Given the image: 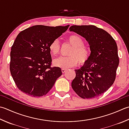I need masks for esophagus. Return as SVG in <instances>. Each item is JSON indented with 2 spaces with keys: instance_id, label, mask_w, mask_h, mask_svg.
I'll use <instances>...</instances> for the list:
<instances>
[{
  "instance_id": "obj_1",
  "label": "esophagus",
  "mask_w": 129,
  "mask_h": 129,
  "mask_svg": "<svg viewBox=\"0 0 129 129\" xmlns=\"http://www.w3.org/2000/svg\"><path fill=\"white\" fill-rule=\"evenodd\" d=\"M61 71H62V73H65V72L67 71V70L65 69H63V68H62V69H61Z\"/></svg>"
}]
</instances>
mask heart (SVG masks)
I'll return each mask as SVG.
<instances>
[{
	"mask_svg": "<svg viewBox=\"0 0 129 129\" xmlns=\"http://www.w3.org/2000/svg\"><path fill=\"white\" fill-rule=\"evenodd\" d=\"M68 41L73 46L69 52V56L60 57L54 61L56 67L63 69L76 66L78 62L80 64H85L90 57V51L84 46V41L82 38L77 35H73L68 37ZM49 49L52 55H56L60 52V46L58 40H55L50 45Z\"/></svg>",
	"mask_w": 129,
	"mask_h": 129,
	"instance_id": "1",
	"label": "heart"
}]
</instances>
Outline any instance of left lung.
<instances>
[{
	"label": "left lung",
	"instance_id": "obj_1",
	"mask_svg": "<svg viewBox=\"0 0 129 129\" xmlns=\"http://www.w3.org/2000/svg\"><path fill=\"white\" fill-rule=\"evenodd\" d=\"M69 30L85 38L90 50L87 62L75 70L72 88L84 99L100 96L115 82L119 64L116 43L107 32L93 25H74Z\"/></svg>",
	"mask_w": 129,
	"mask_h": 129
}]
</instances>
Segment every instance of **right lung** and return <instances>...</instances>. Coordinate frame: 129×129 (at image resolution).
<instances>
[{"mask_svg": "<svg viewBox=\"0 0 129 129\" xmlns=\"http://www.w3.org/2000/svg\"><path fill=\"white\" fill-rule=\"evenodd\" d=\"M69 27L36 25L18 35L11 48L10 71L22 92L33 97H42L62 75L61 68L51 67L49 46Z\"/></svg>", "mask_w": 129, "mask_h": 129, "instance_id": "obj_1", "label": "right lung"}]
</instances>
